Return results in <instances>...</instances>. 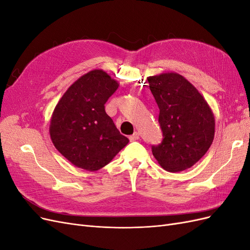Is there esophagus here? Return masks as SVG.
Here are the masks:
<instances>
[{
	"label": "esophagus",
	"instance_id": "esophagus-1",
	"mask_svg": "<svg viewBox=\"0 0 250 250\" xmlns=\"http://www.w3.org/2000/svg\"><path fill=\"white\" fill-rule=\"evenodd\" d=\"M139 139H140V133H139V132H137V131H135L133 134H131L130 137H129V140H130V142L137 141V140H139Z\"/></svg>",
	"mask_w": 250,
	"mask_h": 250
}]
</instances>
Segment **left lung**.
Masks as SVG:
<instances>
[{"label": "left lung", "mask_w": 250, "mask_h": 250, "mask_svg": "<svg viewBox=\"0 0 250 250\" xmlns=\"http://www.w3.org/2000/svg\"><path fill=\"white\" fill-rule=\"evenodd\" d=\"M160 108L163 141L152 153L168 172L191 168L208 152L215 135V118L208 102L185 77L163 73L147 78Z\"/></svg>", "instance_id": "8db88e82"}]
</instances>
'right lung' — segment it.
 I'll return each mask as SVG.
<instances>
[{"instance_id":"obj_1","label":"right lung","mask_w":250,"mask_h":250,"mask_svg":"<svg viewBox=\"0 0 250 250\" xmlns=\"http://www.w3.org/2000/svg\"><path fill=\"white\" fill-rule=\"evenodd\" d=\"M119 83L102 70L83 75L67 88L55 106L50 137L74 166L97 171L106 166L129 140L120 133L104 104Z\"/></svg>"}]
</instances>
